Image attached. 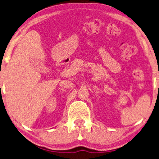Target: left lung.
<instances>
[{
	"label": "left lung",
	"mask_w": 159,
	"mask_h": 159,
	"mask_svg": "<svg viewBox=\"0 0 159 159\" xmlns=\"http://www.w3.org/2000/svg\"><path fill=\"white\" fill-rule=\"evenodd\" d=\"M158 88H159V85H158Z\"/></svg>",
	"instance_id": "obj_1"
}]
</instances>
